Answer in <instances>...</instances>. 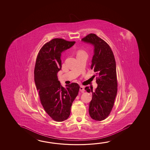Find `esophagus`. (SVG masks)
<instances>
[{"mask_svg": "<svg viewBox=\"0 0 150 150\" xmlns=\"http://www.w3.org/2000/svg\"><path fill=\"white\" fill-rule=\"evenodd\" d=\"M79 90L81 91V93H83L85 91V89H84V87L83 86H80V88Z\"/></svg>", "mask_w": 150, "mask_h": 150, "instance_id": "1", "label": "esophagus"}]
</instances>
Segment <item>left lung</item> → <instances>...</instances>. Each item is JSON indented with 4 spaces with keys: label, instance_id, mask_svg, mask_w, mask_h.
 Returning <instances> with one entry per match:
<instances>
[{
    "label": "left lung",
    "instance_id": "obj_1",
    "mask_svg": "<svg viewBox=\"0 0 150 150\" xmlns=\"http://www.w3.org/2000/svg\"><path fill=\"white\" fill-rule=\"evenodd\" d=\"M81 40L93 44L95 48L91 69L96 73L93 76H97L98 86L94 92L88 87L85 88L93 94L89 113L95 120H103L110 115L117 93L115 59L109 44L95 34L90 33Z\"/></svg>",
    "mask_w": 150,
    "mask_h": 150
}]
</instances>
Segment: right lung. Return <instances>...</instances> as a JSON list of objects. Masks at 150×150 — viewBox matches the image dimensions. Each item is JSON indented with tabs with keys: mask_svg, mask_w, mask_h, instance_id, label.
<instances>
[{
	"mask_svg": "<svg viewBox=\"0 0 150 150\" xmlns=\"http://www.w3.org/2000/svg\"><path fill=\"white\" fill-rule=\"evenodd\" d=\"M75 41L55 38L47 42L40 50L35 62L34 76L40 99L44 110L55 121L67 120L71 105L78 95L80 87L77 83L61 85L57 73L62 67V53Z\"/></svg>",
	"mask_w": 150,
	"mask_h": 150,
	"instance_id": "1",
	"label": "right lung"
}]
</instances>
